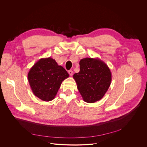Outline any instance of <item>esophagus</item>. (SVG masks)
<instances>
[{"label": "esophagus", "instance_id": "1", "mask_svg": "<svg viewBox=\"0 0 147 147\" xmlns=\"http://www.w3.org/2000/svg\"><path fill=\"white\" fill-rule=\"evenodd\" d=\"M68 73H69V74H70V76H72L73 75V71H72V70H69L68 71Z\"/></svg>", "mask_w": 147, "mask_h": 147}]
</instances>
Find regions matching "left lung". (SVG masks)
I'll return each instance as SVG.
<instances>
[{
  "label": "left lung",
  "mask_w": 147,
  "mask_h": 147,
  "mask_svg": "<svg viewBox=\"0 0 147 147\" xmlns=\"http://www.w3.org/2000/svg\"><path fill=\"white\" fill-rule=\"evenodd\" d=\"M80 71L73 75L83 100L94 103L100 100L109 89L112 74L108 65L99 58H84Z\"/></svg>",
  "instance_id": "8db88e82"
}]
</instances>
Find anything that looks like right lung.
Returning a JSON list of instances; mask_svg holds the SVG:
<instances>
[{
	"mask_svg": "<svg viewBox=\"0 0 147 147\" xmlns=\"http://www.w3.org/2000/svg\"><path fill=\"white\" fill-rule=\"evenodd\" d=\"M69 77L66 70L51 57L42 58L28 73V80L33 94L44 101L56 96L62 81Z\"/></svg>",
	"mask_w": 147,
	"mask_h": 147,
	"instance_id": "right-lung-1",
	"label": "right lung"
}]
</instances>
